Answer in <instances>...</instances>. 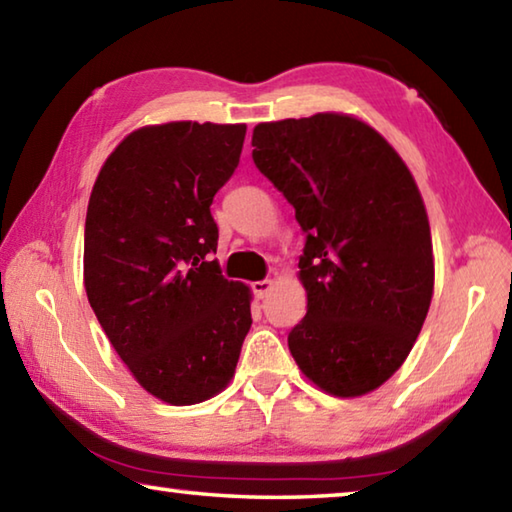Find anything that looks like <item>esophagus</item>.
<instances>
[{
    "label": "esophagus",
    "instance_id": "esophagus-1",
    "mask_svg": "<svg viewBox=\"0 0 512 512\" xmlns=\"http://www.w3.org/2000/svg\"><path fill=\"white\" fill-rule=\"evenodd\" d=\"M273 289V280H257L253 282V293L257 298H266Z\"/></svg>",
    "mask_w": 512,
    "mask_h": 512
}]
</instances>
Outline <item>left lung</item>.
I'll list each match as a JSON object with an SVG mask.
<instances>
[{"label":"left lung","mask_w":512,"mask_h":512,"mask_svg":"<svg viewBox=\"0 0 512 512\" xmlns=\"http://www.w3.org/2000/svg\"><path fill=\"white\" fill-rule=\"evenodd\" d=\"M253 146L307 232V314L289 334L291 357L334 397L377 391L409 357L433 298L431 228L413 173L345 112L264 121Z\"/></svg>","instance_id":"left-lung-1"}]
</instances>
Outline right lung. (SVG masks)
<instances>
[{"instance_id":"1","label":"right lung","mask_w":512,"mask_h":512,"mask_svg":"<svg viewBox=\"0 0 512 512\" xmlns=\"http://www.w3.org/2000/svg\"><path fill=\"white\" fill-rule=\"evenodd\" d=\"M246 124L167 121L126 135L94 180L83 284L137 384L189 406L235 377L253 291L225 280L214 194L235 173Z\"/></svg>"}]
</instances>
